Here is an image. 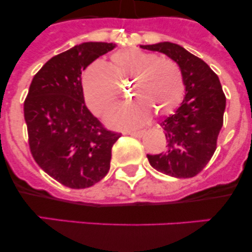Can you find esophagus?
I'll return each mask as SVG.
<instances>
[{
	"label": "esophagus",
	"instance_id": "esophagus-1",
	"mask_svg": "<svg viewBox=\"0 0 252 252\" xmlns=\"http://www.w3.org/2000/svg\"><path fill=\"white\" fill-rule=\"evenodd\" d=\"M128 134L135 136V138H142L145 134V130H136V131H128Z\"/></svg>",
	"mask_w": 252,
	"mask_h": 252
}]
</instances>
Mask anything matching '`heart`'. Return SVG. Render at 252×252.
Masks as SVG:
<instances>
[{"instance_id": "1", "label": "heart", "mask_w": 252, "mask_h": 252, "mask_svg": "<svg viewBox=\"0 0 252 252\" xmlns=\"http://www.w3.org/2000/svg\"><path fill=\"white\" fill-rule=\"evenodd\" d=\"M129 84L131 102L114 108L107 116L112 126H136L144 123L150 111L156 116L171 113L182 101L185 80L180 65L171 58L138 48L117 51L108 67L94 63L83 75L86 106L102 116L121 96L119 85Z\"/></svg>"}]
</instances>
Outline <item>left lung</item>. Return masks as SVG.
Segmentation results:
<instances>
[{"label": "left lung", "mask_w": 252, "mask_h": 252, "mask_svg": "<svg viewBox=\"0 0 252 252\" xmlns=\"http://www.w3.org/2000/svg\"><path fill=\"white\" fill-rule=\"evenodd\" d=\"M141 47L158 51L175 61L184 74L187 91L179 108L161 123L166 149L158 155H147V158L163 174L195 177L212 158L223 126L225 95L220 79L201 58L179 45L159 42Z\"/></svg>", "instance_id": "obj_1"}]
</instances>
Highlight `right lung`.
<instances>
[{
  "instance_id": "obj_1",
  "label": "right lung",
  "mask_w": 252,
  "mask_h": 252,
  "mask_svg": "<svg viewBox=\"0 0 252 252\" xmlns=\"http://www.w3.org/2000/svg\"><path fill=\"white\" fill-rule=\"evenodd\" d=\"M116 47L84 42L47 61L24 101L28 141L35 162L64 187L85 189L110 171L121 133L106 129L84 102L81 72Z\"/></svg>"
}]
</instances>
